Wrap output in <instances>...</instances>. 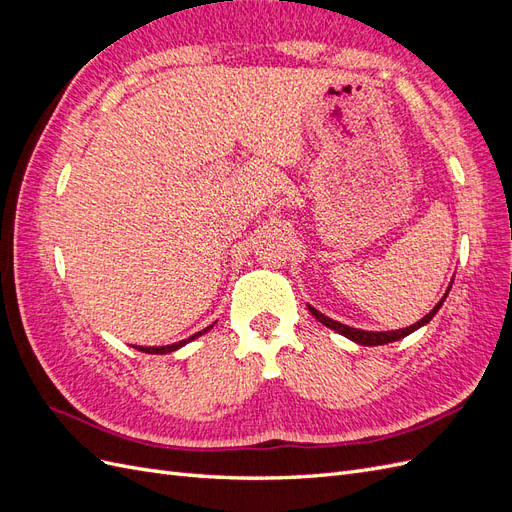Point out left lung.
<instances>
[{"mask_svg": "<svg viewBox=\"0 0 512 512\" xmlns=\"http://www.w3.org/2000/svg\"><path fill=\"white\" fill-rule=\"evenodd\" d=\"M451 286H453V284H448V290H451ZM448 290L444 292V297L438 301V305L433 307L431 312H429L425 318H421L418 322L410 324V327H406V329H397V331H363V329H354V327H348V324H342V322H337V320H333V318H329V316H324L322 312H318V309H316V307H312V305H307V309H309V312H312V316H314L318 322H322V324H324V327H329V329H333L335 333H339V335H344V337L352 339L354 344H359V346H384V344L397 342V339H404L406 335L414 333L416 329L425 327V324H427L433 316L438 314V309L442 307V303H444V299H446Z\"/></svg>", "mask_w": 512, "mask_h": 512, "instance_id": "obj_1", "label": "left lung"}]
</instances>
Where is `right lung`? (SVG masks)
I'll return each instance as SVG.
<instances>
[{
  "instance_id": "right-lung-1",
  "label": "right lung",
  "mask_w": 512,
  "mask_h": 512,
  "mask_svg": "<svg viewBox=\"0 0 512 512\" xmlns=\"http://www.w3.org/2000/svg\"><path fill=\"white\" fill-rule=\"evenodd\" d=\"M213 324H215V322H213ZM213 324H211V327L203 329V331H198V333L190 335L188 339H181V342H177V344H170V346H136V350H141V352H147V354H168V352H175V350L183 348L185 344H190V342H192V339H196V337H200V335H203V333H207L209 329H213Z\"/></svg>"
}]
</instances>
